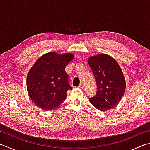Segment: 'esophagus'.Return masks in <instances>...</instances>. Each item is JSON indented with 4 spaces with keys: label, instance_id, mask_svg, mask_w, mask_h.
Here are the masks:
<instances>
[{
    "label": "esophagus",
    "instance_id": "esophagus-1",
    "mask_svg": "<svg viewBox=\"0 0 150 150\" xmlns=\"http://www.w3.org/2000/svg\"><path fill=\"white\" fill-rule=\"evenodd\" d=\"M78 87H79V88H80V89H83V88H84L83 84V83H80V84L78 86Z\"/></svg>",
    "mask_w": 150,
    "mask_h": 150
}]
</instances>
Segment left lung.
<instances>
[{
	"label": "left lung",
	"instance_id": "8db88e82",
	"mask_svg": "<svg viewBox=\"0 0 150 150\" xmlns=\"http://www.w3.org/2000/svg\"><path fill=\"white\" fill-rule=\"evenodd\" d=\"M88 63L97 85V93L89 98L92 105L104 112L118 104L125 93L126 83L122 70L111 56L104 53L89 57Z\"/></svg>",
	"mask_w": 150,
	"mask_h": 150
}]
</instances>
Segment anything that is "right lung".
Returning a JSON list of instances; mask_svg holds the SVG:
<instances>
[{"mask_svg": "<svg viewBox=\"0 0 150 150\" xmlns=\"http://www.w3.org/2000/svg\"><path fill=\"white\" fill-rule=\"evenodd\" d=\"M74 57L70 53L49 52L38 58L31 67L27 76V89L36 106L51 111L65 100L68 90L72 87L64 69Z\"/></svg>", "mask_w": 150, "mask_h": 150, "instance_id": "add662e5", "label": "right lung"}]
</instances>
